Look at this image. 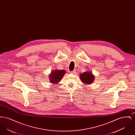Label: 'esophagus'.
Returning <instances> with one entry per match:
<instances>
[{
  "label": "esophagus",
  "instance_id": "obj_1",
  "mask_svg": "<svg viewBox=\"0 0 135 135\" xmlns=\"http://www.w3.org/2000/svg\"><path fill=\"white\" fill-rule=\"evenodd\" d=\"M76 71L73 70V71L71 72L70 73L71 74H75L76 73Z\"/></svg>",
  "mask_w": 135,
  "mask_h": 135
}]
</instances>
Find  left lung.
Wrapping results in <instances>:
<instances>
[{
    "mask_svg": "<svg viewBox=\"0 0 135 135\" xmlns=\"http://www.w3.org/2000/svg\"><path fill=\"white\" fill-rule=\"evenodd\" d=\"M79 77L81 81L86 84H91L95 79L94 75L90 71H85L83 73H81Z\"/></svg>",
    "mask_w": 135,
    "mask_h": 135,
    "instance_id": "obj_1",
    "label": "left lung"
}]
</instances>
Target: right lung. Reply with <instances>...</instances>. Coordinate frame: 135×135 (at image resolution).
<instances>
[{
  "label": "right lung",
  "instance_id": "1",
  "mask_svg": "<svg viewBox=\"0 0 135 135\" xmlns=\"http://www.w3.org/2000/svg\"><path fill=\"white\" fill-rule=\"evenodd\" d=\"M66 71L64 70H55L52 71L49 75L50 81L52 84H58L64 76Z\"/></svg>",
  "mask_w": 135,
  "mask_h": 135
}]
</instances>
